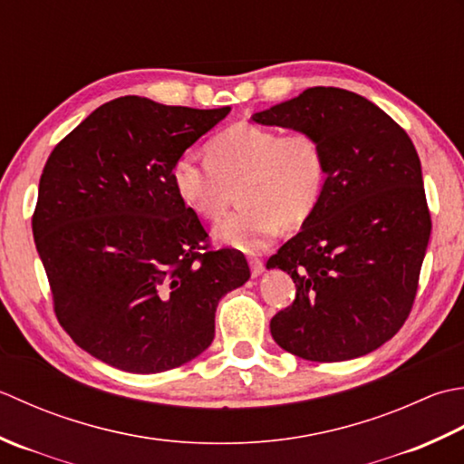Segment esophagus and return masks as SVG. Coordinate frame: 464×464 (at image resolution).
Listing matches in <instances>:
<instances>
[{"mask_svg": "<svg viewBox=\"0 0 464 464\" xmlns=\"http://www.w3.org/2000/svg\"><path fill=\"white\" fill-rule=\"evenodd\" d=\"M248 262H250V270H252V276H254V278H256V276H260V274H262V270H264V262H262L260 258H250Z\"/></svg>", "mask_w": 464, "mask_h": 464, "instance_id": "esophagus-1", "label": "esophagus"}]
</instances>
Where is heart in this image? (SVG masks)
I'll list each match as a JSON object with an SVG mask.
<instances>
[{
	"label": "heart",
	"instance_id": "1",
	"mask_svg": "<svg viewBox=\"0 0 464 464\" xmlns=\"http://www.w3.org/2000/svg\"><path fill=\"white\" fill-rule=\"evenodd\" d=\"M179 200L208 222L222 218L232 188L242 206L216 228V238L244 252H258L282 226L300 228L323 200L326 154L308 130L278 131L234 124L206 144V162L192 154L172 166Z\"/></svg>",
	"mask_w": 464,
	"mask_h": 464
}]
</instances>
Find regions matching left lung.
<instances>
[{
    "instance_id": "1",
    "label": "left lung",
    "mask_w": 464,
    "mask_h": 464,
    "mask_svg": "<svg viewBox=\"0 0 464 464\" xmlns=\"http://www.w3.org/2000/svg\"><path fill=\"white\" fill-rule=\"evenodd\" d=\"M252 120L308 130L326 154L316 212L266 264L296 285L270 320L274 340L314 362L376 351L411 314L432 228L409 134L366 98L323 86Z\"/></svg>"
}]
</instances>
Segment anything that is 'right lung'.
Listing matches in <instances>:
<instances>
[{
    "label": "right lung",
    "mask_w": 464,
    "mask_h": 464,
    "mask_svg": "<svg viewBox=\"0 0 464 464\" xmlns=\"http://www.w3.org/2000/svg\"><path fill=\"white\" fill-rule=\"evenodd\" d=\"M228 111L116 98L47 158L35 248L55 318L102 362L152 374L192 361L212 344L220 298L250 278L172 184L176 160Z\"/></svg>",
    "instance_id": "1"
}]
</instances>
